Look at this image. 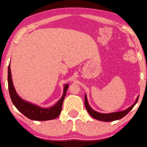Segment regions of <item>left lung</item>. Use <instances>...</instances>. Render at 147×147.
Returning a JSON list of instances; mask_svg holds the SVG:
<instances>
[{
    "label": "left lung",
    "mask_w": 147,
    "mask_h": 147,
    "mask_svg": "<svg viewBox=\"0 0 147 147\" xmlns=\"http://www.w3.org/2000/svg\"><path fill=\"white\" fill-rule=\"evenodd\" d=\"M139 96L135 100V102L133 105L130 106L129 108L127 109L126 110L123 111H119V112H112L110 113H99L98 112H96L95 110H93L88 104V102L87 100V95L85 94V106L86 110H87L88 113L90 114V115L94 119H95L98 120H100L103 121H112L121 119V118L124 117L127 114L130 112V111L134 108V107L136 105V103H137V101L138 100Z\"/></svg>",
    "instance_id": "1"
}]
</instances>
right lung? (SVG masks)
Masks as SVG:
<instances>
[{
	"instance_id": "obj_1",
	"label": "right lung",
	"mask_w": 147,
	"mask_h": 147,
	"mask_svg": "<svg viewBox=\"0 0 147 147\" xmlns=\"http://www.w3.org/2000/svg\"><path fill=\"white\" fill-rule=\"evenodd\" d=\"M10 65L8 67V88L11 100L17 109L28 119L36 121H45L53 120L58 117L61 113L64 98H65L69 84H65L61 98L55 104L50 108H42L40 106L32 104L24 100L17 94L14 88L12 79Z\"/></svg>"
}]
</instances>
